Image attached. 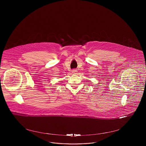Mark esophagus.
I'll return each mask as SVG.
<instances>
[{
	"mask_svg": "<svg viewBox=\"0 0 146 146\" xmlns=\"http://www.w3.org/2000/svg\"><path fill=\"white\" fill-rule=\"evenodd\" d=\"M77 72V70L76 69H73L72 70V73H73V74H76Z\"/></svg>",
	"mask_w": 146,
	"mask_h": 146,
	"instance_id": "34e87169",
	"label": "esophagus"
}]
</instances>
